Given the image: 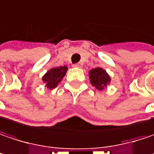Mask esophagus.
Returning <instances> with one entry per match:
<instances>
[{
	"mask_svg": "<svg viewBox=\"0 0 154 154\" xmlns=\"http://www.w3.org/2000/svg\"><path fill=\"white\" fill-rule=\"evenodd\" d=\"M82 66H83V63H75V64L73 65V67H75V68H82Z\"/></svg>",
	"mask_w": 154,
	"mask_h": 154,
	"instance_id": "obj_1",
	"label": "esophagus"
}]
</instances>
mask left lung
I'll return each mask as SVG.
<instances>
[{"instance_id": "8db88e82", "label": "left lung", "mask_w": 154, "mask_h": 154, "mask_svg": "<svg viewBox=\"0 0 154 154\" xmlns=\"http://www.w3.org/2000/svg\"><path fill=\"white\" fill-rule=\"evenodd\" d=\"M89 78L91 84L99 91H103L105 89L111 82V77L109 74L106 72L105 69L100 67L91 69L89 71Z\"/></svg>"}]
</instances>
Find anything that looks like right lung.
Returning a JSON list of instances; mask_svg holds the SVG:
<instances>
[{
  "label": "right lung",
  "instance_id": "right-lung-1",
  "mask_svg": "<svg viewBox=\"0 0 154 154\" xmlns=\"http://www.w3.org/2000/svg\"><path fill=\"white\" fill-rule=\"evenodd\" d=\"M67 70L68 68L65 65L60 67H54L48 70L42 79L43 83H45V86L47 88H49L50 90L55 89L65 76Z\"/></svg>",
  "mask_w": 154,
  "mask_h": 154
}]
</instances>
